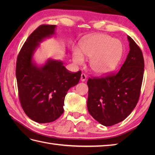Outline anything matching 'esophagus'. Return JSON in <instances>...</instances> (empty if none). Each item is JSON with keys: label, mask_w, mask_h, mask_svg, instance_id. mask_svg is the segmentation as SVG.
Listing matches in <instances>:
<instances>
[{"label": "esophagus", "mask_w": 155, "mask_h": 155, "mask_svg": "<svg viewBox=\"0 0 155 155\" xmlns=\"http://www.w3.org/2000/svg\"><path fill=\"white\" fill-rule=\"evenodd\" d=\"M86 79H87V76H86V74H84V73H82V74H81V81H82V82H84V81H86Z\"/></svg>", "instance_id": "obj_1"}]
</instances>
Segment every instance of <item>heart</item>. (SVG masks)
<instances>
[{
    "mask_svg": "<svg viewBox=\"0 0 155 155\" xmlns=\"http://www.w3.org/2000/svg\"><path fill=\"white\" fill-rule=\"evenodd\" d=\"M81 52L74 49L72 60L77 64H83V56L90 58L91 71L98 75H106L117 68L123 54L120 41L105 34H96L83 39L80 43Z\"/></svg>",
    "mask_w": 155,
    "mask_h": 155,
    "instance_id": "heart-1",
    "label": "heart"
}]
</instances>
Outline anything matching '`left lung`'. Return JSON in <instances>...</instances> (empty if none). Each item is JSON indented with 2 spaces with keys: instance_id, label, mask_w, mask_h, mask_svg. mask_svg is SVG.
Here are the masks:
<instances>
[{
  "instance_id": "obj_1",
  "label": "left lung",
  "mask_w": 155,
  "mask_h": 155,
  "mask_svg": "<svg viewBox=\"0 0 155 155\" xmlns=\"http://www.w3.org/2000/svg\"><path fill=\"white\" fill-rule=\"evenodd\" d=\"M130 51L117 73L87 81L88 113L106 127L124 120L135 108L144 74V58L133 39L127 37Z\"/></svg>"
}]
</instances>
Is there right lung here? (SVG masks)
I'll use <instances>...</instances> for the list:
<instances>
[{"instance_id":"add662e5","label":"right lung","mask_w":155,"mask_h":155,"mask_svg":"<svg viewBox=\"0 0 155 155\" xmlns=\"http://www.w3.org/2000/svg\"><path fill=\"white\" fill-rule=\"evenodd\" d=\"M56 25H42L29 36L17 57L16 77L19 99L27 116L38 123L53 122L63 113L69 88L77 85L81 72H69L61 61L48 58L38 65L33 56L40 43L56 34Z\"/></svg>"}]
</instances>
